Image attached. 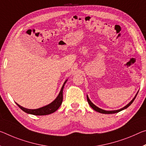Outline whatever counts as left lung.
<instances>
[{"instance_id": "8db88e82", "label": "left lung", "mask_w": 146, "mask_h": 146, "mask_svg": "<svg viewBox=\"0 0 146 146\" xmlns=\"http://www.w3.org/2000/svg\"><path fill=\"white\" fill-rule=\"evenodd\" d=\"M138 93V92H137V93H136V94L135 95V96L134 97V98H133V99H132V100H131V101H130V102H129L128 104H127V105L125 106L124 107H123V108H120V109H119V110H105L101 109V108L98 107V106L95 105L93 103H92L91 101L90 100V99H89V98H88V95H87V101H88V104L90 105V106H91V107H92V108H93V109H94V110H96V112H99V113H101V114H115V113L119 112H120V111H121V110H125V109H126L127 108H128L129 106H130L132 103H133L134 100H135V98H136V96H137Z\"/></svg>"}]
</instances>
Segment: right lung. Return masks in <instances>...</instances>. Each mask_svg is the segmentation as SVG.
<instances>
[{"label": "right lung", "mask_w": 146, "mask_h": 146, "mask_svg": "<svg viewBox=\"0 0 146 146\" xmlns=\"http://www.w3.org/2000/svg\"><path fill=\"white\" fill-rule=\"evenodd\" d=\"M67 81H68V79L64 82L63 85H62L60 91L58 95V96L56 97V98L52 102L49 103L47 105L42 106V107L39 108H36V109H29V108L23 107V106L19 105V104H17V103H16V104H17V106H19L21 109L24 111L25 112L27 113V114L36 115H45L52 114V113L54 112L55 111H56L58 109L59 107L61 105L62 101H63V90L64 86L66 84Z\"/></svg>", "instance_id": "right-lung-1"}]
</instances>
